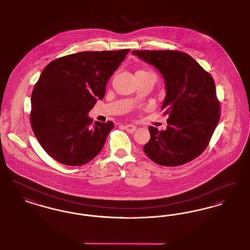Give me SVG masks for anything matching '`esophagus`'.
<instances>
[{"label":"esophagus","instance_id":"34e87169","mask_svg":"<svg viewBox=\"0 0 250 250\" xmlns=\"http://www.w3.org/2000/svg\"><path fill=\"white\" fill-rule=\"evenodd\" d=\"M125 129L127 132H129V133H133L134 131H136V129H137V126H135L133 125H125Z\"/></svg>","mask_w":250,"mask_h":250}]
</instances>
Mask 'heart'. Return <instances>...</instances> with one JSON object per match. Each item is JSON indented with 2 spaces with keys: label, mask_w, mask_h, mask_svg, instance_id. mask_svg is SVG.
Returning a JSON list of instances; mask_svg holds the SVG:
<instances>
[{
  "label": "heart",
  "mask_w": 250,
  "mask_h": 250,
  "mask_svg": "<svg viewBox=\"0 0 250 250\" xmlns=\"http://www.w3.org/2000/svg\"><path fill=\"white\" fill-rule=\"evenodd\" d=\"M145 72L147 71H143V70H140V71H137V73H145Z\"/></svg>",
  "instance_id": "b5f03b06"
}]
</instances>
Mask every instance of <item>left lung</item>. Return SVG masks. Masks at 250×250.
I'll return each mask as SVG.
<instances>
[{
	"label": "left lung",
	"instance_id": "left-lung-1",
	"mask_svg": "<svg viewBox=\"0 0 250 250\" xmlns=\"http://www.w3.org/2000/svg\"><path fill=\"white\" fill-rule=\"evenodd\" d=\"M154 65L166 83L162 105L168 115L166 130L150 126L151 139L143 147L155 163L184 165L202 155L220 116L214 79L191 57L179 50H132Z\"/></svg>",
	"mask_w": 250,
	"mask_h": 250
}]
</instances>
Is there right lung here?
<instances>
[{"label":"right lung","instance_id":"obj_1","mask_svg":"<svg viewBox=\"0 0 250 250\" xmlns=\"http://www.w3.org/2000/svg\"><path fill=\"white\" fill-rule=\"evenodd\" d=\"M130 49L83 51L53 60L32 93V128L46 153L60 163L81 166L102 150L113 123L88 112L103 99L107 81Z\"/></svg>","mask_w":250,"mask_h":250}]
</instances>
